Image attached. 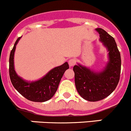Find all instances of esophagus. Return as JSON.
I'll return each mask as SVG.
<instances>
[{"label": "esophagus", "mask_w": 131, "mask_h": 131, "mask_svg": "<svg viewBox=\"0 0 131 131\" xmlns=\"http://www.w3.org/2000/svg\"><path fill=\"white\" fill-rule=\"evenodd\" d=\"M68 64H69V65L70 67H73V66H74L76 64V60L75 59H73V58L70 59L68 61Z\"/></svg>", "instance_id": "obj_1"}]
</instances>
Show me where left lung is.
Listing matches in <instances>:
<instances>
[{
    "instance_id": "left-lung-1",
    "label": "left lung",
    "mask_w": 131,
    "mask_h": 131,
    "mask_svg": "<svg viewBox=\"0 0 131 131\" xmlns=\"http://www.w3.org/2000/svg\"><path fill=\"white\" fill-rule=\"evenodd\" d=\"M99 32L100 41L108 50L109 61L104 69L95 72L78 64L73 67L75 84L79 94L84 99L96 102L110 95L117 86L121 71V57L113 37L101 28Z\"/></svg>"
}]
</instances>
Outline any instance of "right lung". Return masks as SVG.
I'll return each instance as SVG.
<instances>
[{
	"label": "right lung",
	"mask_w": 131,
	"mask_h": 131,
	"mask_svg": "<svg viewBox=\"0 0 131 131\" xmlns=\"http://www.w3.org/2000/svg\"><path fill=\"white\" fill-rule=\"evenodd\" d=\"M21 37L16 40L9 56V77L11 83L23 96L32 102H43L49 101L54 95L64 72L69 68L68 63L49 71L43 77L38 81L28 82L16 74L14 68V54L16 45Z\"/></svg>",
	"instance_id": "obj_1"
}]
</instances>
